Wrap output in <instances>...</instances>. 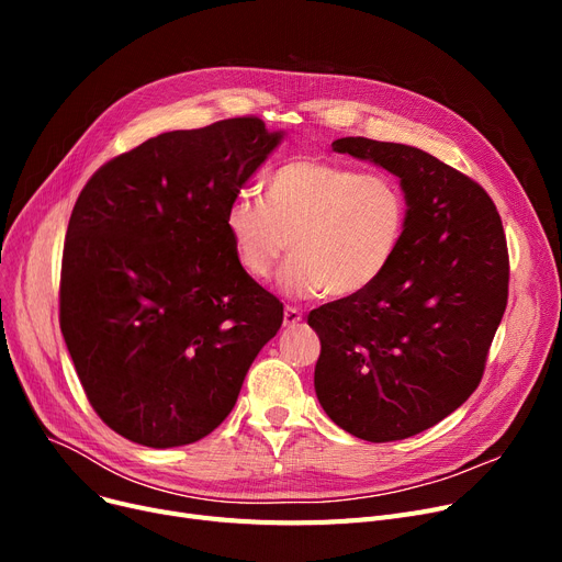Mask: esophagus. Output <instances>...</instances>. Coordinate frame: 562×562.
Wrapping results in <instances>:
<instances>
[{
  "instance_id": "obj_1",
  "label": "esophagus",
  "mask_w": 562,
  "mask_h": 562,
  "mask_svg": "<svg viewBox=\"0 0 562 562\" xmlns=\"http://www.w3.org/2000/svg\"><path fill=\"white\" fill-rule=\"evenodd\" d=\"M301 321H303V314L299 307H291V305L284 307V326L286 328H296Z\"/></svg>"
}]
</instances>
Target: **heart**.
<instances>
[{
    "label": "heart",
    "mask_w": 562,
    "mask_h": 562,
    "mask_svg": "<svg viewBox=\"0 0 562 562\" xmlns=\"http://www.w3.org/2000/svg\"><path fill=\"white\" fill-rule=\"evenodd\" d=\"M241 269L278 276L289 299H356L392 266L407 227L403 187L385 172H362L321 157H293L266 180V202L236 193L223 218Z\"/></svg>",
    "instance_id": "b5f03b06"
}]
</instances>
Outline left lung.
<instances>
[{"instance_id": "8db88e82", "label": "left lung", "mask_w": 562, "mask_h": 562, "mask_svg": "<svg viewBox=\"0 0 562 562\" xmlns=\"http://www.w3.org/2000/svg\"><path fill=\"white\" fill-rule=\"evenodd\" d=\"M333 150L398 177L407 227L369 291L310 312L316 398L350 435L405 439L479 387L508 303L504 225L481 184L419 147L346 136Z\"/></svg>"}]
</instances>
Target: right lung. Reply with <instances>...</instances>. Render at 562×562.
<instances>
[{"label": "right lung", "mask_w": 562, "mask_h": 562, "mask_svg": "<svg viewBox=\"0 0 562 562\" xmlns=\"http://www.w3.org/2000/svg\"><path fill=\"white\" fill-rule=\"evenodd\" d=\"M282 136L252 115L166 132L104 164L75 202L61 333L93 409L136 445L218 428L282 326V303L241 269L223 225Z\"/></svg>", "instance_id": "right-lung-1"}]
</instances>
